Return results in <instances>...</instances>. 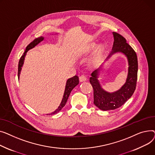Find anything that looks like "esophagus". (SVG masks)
Here are the masks:
<instances>
[{
	"mask_svg": "<svg viewBox=\"0 0 155 155\" xmlns=\"http://www.w3.org/2000/svg\"><path fill=\"white\" fill-rule=\"evenodd\" d=\"M79 80H80V81H81V82L85 81L87 80V77H86V76L83 74V75H81V76L79 77Z\"/></svg>",
	"mask_w": 155,
	"mask_h": 155,
	"instance_id": "esophagus-1",
	"label": "esophagus"
}]
</instances>
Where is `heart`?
Wrapping results in <instances>:
<instances>
[{"label":"heart","instance_id":"obj_1","mask_svg":"<svg viewBox=\"0 0 155 155\" xmlns=\"http://www.w3.org/2000/svg\"><path fill=\"white\" fill-rule=\"evenodd\" d=\"M94 44H92L91 45V48L94 47ZM101 52H102V48H101V45H99V46L97 47V48L96 51V52H95L94 55V57H93V60L94 61H96L97 59H99L100 55H101Z\"/></svg>","mask_w":155,"mask_h":155}]
</instances>
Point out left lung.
Here are the masks:
<instances>
[{
    "mask_svg": "<svg viewBox=\"0 0 155 155\" xmlns=\"http://www.w3.org/2000/svg\"><path fill=\"white\" fill-rule=\"evenodd\" d=\"M114 42L112 51L106 59L113 54L121 52L126 56L128 61V72L126 83L119 89L113 93L104 90L97 79L101 66L95 69L89 79L94 91V104L103 111L113 110L121 107L132 96L136 86L138 77V59L135 51L126 42V39L120 34L113 32Z\"/></svg>",
    "mask_w": 155,
    "mask_h": 155,
    "instance_id": "1",
    "label": "left lung"
}]
</instances>
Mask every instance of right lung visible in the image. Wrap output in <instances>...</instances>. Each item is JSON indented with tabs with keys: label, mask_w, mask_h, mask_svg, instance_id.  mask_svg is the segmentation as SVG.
Instances as JSON below:
<instances>
[{
	"label": "right lung",
	"mask_w": 155,
	"mask_h": 155,
	"mask_svg": "<svg viewBox=\"0 0 155 155\" xmlns=\"http://www.w3.org/2000/svg\"><path fill=\"white\" fill-rule=\"evenodd\" d=\"M43 40H44V38L41 36V37H39L38 38L35 39L32 42H31L26 47L25 51L23 55L20 58V60H19V64H18V78H19L20 73H21V71L22 67L23 66L24 58H25V56L26 55L27 52L29 50H30L31 49L34 48L36 45H38L39 42H41ZM78 84H79V78L77 76H74V77H72L71 78H69V79H68V81L66 82V84L64 93V96H63V97H62V101H61L59 106L58 107V108L57 109V110L51 113V114H49V115H50V114L52 115V114H56V113H58V112H59L62 110V108L66 105V102L68 101V97H69V96L70 95V93L71 92V91L74 88V87H76Z\"/></svg>",
	"instance_id": "add662e5"
}]
</instances>
